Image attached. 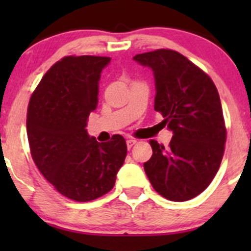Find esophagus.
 Masks as SVG:
<instances>
[{"label":"esophagus","instance_id":"1","mask_svg":"<svg viewBox=\"0 0 251 251\" xmlns=\"http://www.w3.org/2000/svg\"><path fill=\"white\" fill-rule=\"evenodd\" d=\"M136 143H137V141H136V140H127V141H126V146H127L128 149L132 148V147L135 146Z\"/></svg>","mask_w":251,"mask_h":251}]
</instances>
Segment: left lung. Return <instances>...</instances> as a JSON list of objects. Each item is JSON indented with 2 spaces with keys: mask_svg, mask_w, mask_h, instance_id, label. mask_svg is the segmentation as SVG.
<instances>
[{
  "mask_svg": "<svg viewBox=\"0 0 251 251\" xmlns=\"http://www.w3.org/2000/svg\"><path fill=\"white\" fill-rule=\"evenodd\" d=\"M133 60L153 70L154 109L174 136L168 148L151 140L153 155L143 164L164 198L186 201L199 196L219 171L226 126L219 92L209 75L173 50L142 53Z\"/></svg>",
  "mask_w": 251,
  "mask_h": 251,
  "instance_id": "8db88e82",
  "label": "left lung"
}]
</instances>
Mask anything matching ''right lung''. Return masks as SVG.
<instances>
[{"instance_id": "obj_1", "label": "right lung", "mask_w": 251, "mask_h": 251, "mask_svg": "<svg viewBox=\"0 0 251 251\" xmlns=\"http://www.w3.org/2000/svg\"><path fill=\"white\" fill-rule=\"evenodd\" d=\"M109 62V57H64L44 75L27 107V140L37 169L75 201L111 191L127 153L123 136L100 143L86 130L98 104L100 73Z\"/></svg>"}]
</instances>
